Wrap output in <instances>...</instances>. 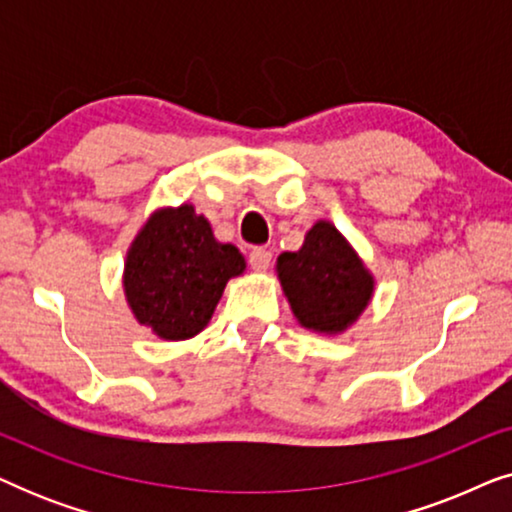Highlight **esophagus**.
I'll use <instances>...</instances> for the list:
<instances>
[{
    "mask_svg": "<svg viewBox=\"0 0 512 512\" xmlns=\"http://www.w3.org/2000/svg\"><path fill=\"white\" fill-rule=\"evenodd\" d=\"M270 263H272V254L268 249H263V247H256V249H251V254H249V265H251V270H256V272H265L270 268Z\"/></svg>",
    "mask_w": 512,
    "mask_h": 512,
    "instance_id": "obj_1",
    "label": "esophagus"
}]
</instances>
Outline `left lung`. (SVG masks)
I'll return each instance as SVG.
<instances>
[{"instance_id":"8db88e82","label":"left lung","mask_w":512,"mask_h":512,"mask_svg":"<svg viewBox=\"0 0 512 512\" xmlns=\"http://www.w3.org/2000/svg\"><path fill=\"white\" fill-rule=\"evenodd\" d=\"M277 275L300 326L340 333L359 319L373 296V277L328 221L307 230L303 247L277 258Z\"/></svg>"}]
</instances>
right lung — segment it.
<instances>
[{"label":"right lung","mask_w":512,"mask_h":512,"mask_svg":"<svg viewBox=\"0 0 512 512\" xmlns=\"http://www.w3.org/2000/svg\"><path fill=\"white\" fill-rule=\"evenodd\" d=\"M242 272L244 256L216 242L209 221L191 205L160 209L128 251L125 298L158 338L186 340L207 326L226 282Z\"/></svg>","instance_id":"obj_1"}]
</instances>
